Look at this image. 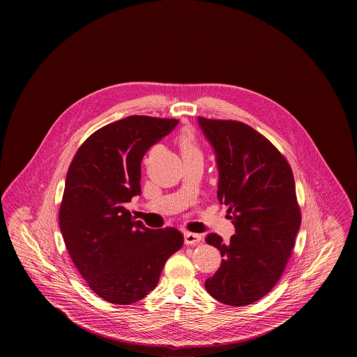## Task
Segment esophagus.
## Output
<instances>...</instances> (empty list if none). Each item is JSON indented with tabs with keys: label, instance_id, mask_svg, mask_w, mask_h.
<instances>
[{
	"label": "esophagus",
	"instance_id": "esophagus-1",
	"mask_svg": "<svg viewBox=\"0 0 357 357\" xmlns=\"http://www.w3.org/2000/svg\"><path fill=\"white\" fill-rule=\"evenodd\" d=\"M202 241V236L197 234V233H185V243L186 245H197Z\"/></svg>",
	"mask_w": 357,
	"mask_h": 357
}]
</instances>
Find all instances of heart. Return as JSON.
<instances>
[{"label": "heart", "instance_id": "obj_1", "mask_svg": "<svg viewBox=\"0 0 357 357\" xmlns=\"http://www.w3.org/2000/svg\"><path fill=\"white\" fill-rule=\"evenodd\" d=\"M178 147L181 155L183 158V162H204V153L199 147V143L195 137V134L191 130H183L178 136Z\"/></svg>", "mask_w": 357, "mask_h": 357}]
</instances>
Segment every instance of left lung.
<instances>
[{"mask_svg": "<svg viewBox=\"0 0 357 357\" xmlns=\"http://www.w3.org/2000/svg\"><path fill=\"white\" fill-rule=\"evenodd\" d=\"M198 120L217 153L218 201L236 226L227 243L214 233L206 237L223 259L204 288L222 304L250 305L275 287L294 248L301 210L293 171L272 142L250 126Z\"/></svg>", "mask_w": 357, "mask_h": 357, "instance_id": "1", "label": "left lung"}]
</instances>
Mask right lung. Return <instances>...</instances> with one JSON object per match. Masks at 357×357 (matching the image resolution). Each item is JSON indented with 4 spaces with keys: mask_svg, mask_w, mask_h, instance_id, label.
<instances>
[{
    "mask_svg": "<svg viewBox=\"0 0 357 357\" xmlns=\"http://www.w3.org/2000/svg\"><path fill=\"white\" fill-rule=\"evenodd\" d=\"M176 119L134 115L95 131L75 153L59 211L76 269L104 301L130 305L158 285L183 234L135 221L126 204L140 195V163Z\"/></svg>",
    "mask_w": 357,
    "mask_h": 357,
    "instance_id": "add662e5",
    "label": "right lung"
}]
</instances>
